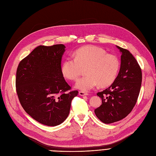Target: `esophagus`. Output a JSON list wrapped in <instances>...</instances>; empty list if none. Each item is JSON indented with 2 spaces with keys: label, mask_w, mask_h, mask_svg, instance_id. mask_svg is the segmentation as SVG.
Here are the masks:
<instances>
[{
  "label": "esophagus",
  "mask_w": 156,
  "mask_h": 156,
  "mask_svg": "<svg viewBox=\"0 0 156 156\" xmlns=\"http://www.w3.org/2000/svg\"><path fill=\"white\" fill-rule=\"evenodd\" d=\"M79 94L80 96H86L88 94L87 93H85V92H83V91H79Z\"/></svg>",
  "instance_id": "34e87169"
}]
</instances>
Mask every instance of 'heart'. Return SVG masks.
<instances>
[{
  "mask_svg": "<svg viewBox=\"0 0 156 156\" xmlns=\"http://www.w3.org/2000/svg\"><path fill=\"white\" fill-rule=\"evenodd\" d=\"M86 67L87 75L78 80L76 84L83 91H90L98 84L101 87L112 84L119 70L120 61L116 55L107 53L104 49L86 46L76 51L75 58L65 59L62 73L65 78L76 80Z\"/></svg>",
  "mask_w": 156,
  "mask_h": 156,
  "instance_id": "heart-1",
  "label": "heart"
}]
</instances>
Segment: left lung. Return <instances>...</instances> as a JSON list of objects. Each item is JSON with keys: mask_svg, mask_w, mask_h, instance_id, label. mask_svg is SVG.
I'll list each match as a JSON object with an SVG mask.
<instances>
[{"mask_svg": "<svg viewBox=\"0 0 156 156\" xmlns=\"http://www.w3.org/2000/svg\"><path fill=\"white\" fill-rule=\"evenodd\" d=\"M117 48L122 53L119 72L112 85L97 93L102 103L94 110L96 117L105 124L120 121L131 112L142 85V70L135 58L128 50Z\"/></svg>", "mask_w": 156, "mask_h": 156, "instance_id": "left-lung-1", "label": "left lung"}]
</instances>
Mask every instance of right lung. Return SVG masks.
I'll use <instances>...</instances> for the list:
<instances>
[{"mask_svg":"<svg viewBox=\"0 0 156 156\" xmlns=\"http://www.w3.org/2000/svg\"><path fill=\"white\" fill-rule=\"evenodd\" d=\"M63 44L39 46L22 60L17 68L16 90L25 112L37 122L49 126L67 118L72 99L78 91H71L62 73Z\"/></svg>","mask_w":156,"mask_h":156,"instance_id":"add662e5","label":"right lung"}]
</instances>
